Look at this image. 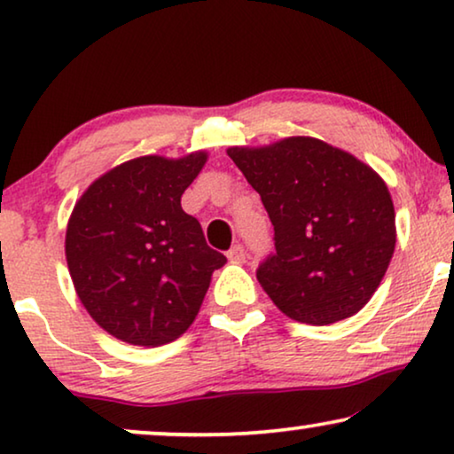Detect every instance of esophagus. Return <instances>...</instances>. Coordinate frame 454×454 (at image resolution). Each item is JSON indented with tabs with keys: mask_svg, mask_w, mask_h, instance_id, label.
Masks as SVG:
<instances>
[{
	"mask_svg": "<svg viewBox=\"0 0 454 454\" xmlns=\"http://www.w3.org/2000/svg\"><path fill=\"white\" fill-rule=\"evenodd\" d=\"M227 258L231 260V262H238V264H241V262H246V250H244V246H233L231 250L227 252Z\"/></svg>",
	"mask_w": 454,
	"mask_h": 454,
	"instance_id": "34e87169",
	"label": "esophagus"
}]
</instances>
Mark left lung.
Returning <instances> with one entry per match:
<instances>
[{
    "instance_id": "obj_1",
    "label": "left lung",
    "mask_w": 454,
    "mask_h": 454,
    "mask_svg": "<svg viewBox=\"0 0 454 454\" xmlns=\"http://www.w3.org/2000/svg\"><path fill=\"white\" fill-rule=\"evenodd\" d=\"M227 154L275 227L277 252L256 272L272 303L314 326L357 314L395 254L387 182L351 153L312 136L229 146Z\"/></svg>"
}]
</instances>
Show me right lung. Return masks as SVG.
<instances>
[{
  "mask_svg": "<svg viewBox=\"0 0 454 454\" xmlns=\"http://www.w3.org/2000/svg\"><path fill=\"white\" fill-rule=\"evenodd\" d=\"M207 160V151L129 159L74 204L66 229L74 289L90 318L123 343L160 347L182 337L227 262L182 208Z\"/></svg>",
  "mask_w": 454,
  "mask_h": 454,
  "instance_id": "1",
  "label": "right lung"
}]
</instances>
